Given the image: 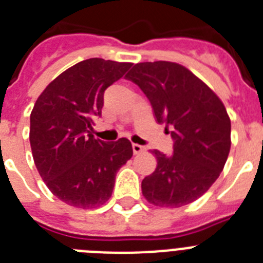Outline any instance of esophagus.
I'll use <instances>...</instances> for the list:
<instances>
[{
    "instance_id": "1",
    "label": "esophagus",
    "mask_w": 263,
    "mask_h": 263,
    "mask_svg": "<svg viewBox=\"0 0 263 263\" xmlns=\"http://www.w3.org/2000/svg\"><path fill=\"white\" fill-rule=\"evenodd\" d=\"M132 150H134V154H140V153L144 152V147L138 143H134L132 144Z\"/></svg>"
}]
</instances>
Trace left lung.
<instances>
[{
    "mask_svg": "<svg viewBox=\"0 0 263 263\" xmlns=\"http://www.w3.org/2000/svg\"><path fill=\"white\" fill-rule=\"evenodd\" d=\"M152 103L154 116L173 139L169 156L154 150L156 171L142 181L150 203L181 208L218 179L231 150V120L221 99L183 65L140 63L125 76Z\"/></svg>",
    "mask_w": 263,
    "mask_h": 263,
    "instance_id": "8db88e82",
    "label": "left lung"
}]
</instances>
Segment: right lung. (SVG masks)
<instances>
[{"instance_id":"right-lung-1","label":"right lung","mask_w":263,"mask_h":263,"mask_svg":"<svg viewBox=\"0 0 263 263\" xmlns=\"http://www.w3.org/2000/svg\"><path fill=\"white\" fill-rule=\"evenodd\" d=\"M103 59L80 61L57 76L39 95L30 116L35 166L53 194L80 209L103 204L111 196L116 173L132 157L125 138L95 139L103 94L131 68Z\"/></svg>"}]
</instances>
